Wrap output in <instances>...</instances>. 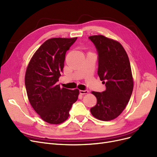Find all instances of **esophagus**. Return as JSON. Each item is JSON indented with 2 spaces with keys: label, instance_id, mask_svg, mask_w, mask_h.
Segmentation results:
<instances>
[{
  "label": "esophagus",
  "instance_id": "obj_1",
  "mask_svg": "<svg viewBox=\"0 0 157 157\" xmlns=\"http://www.w3.org/2000/svg\"><path fill=\"white\" fill-rule=\"evenodd\" d=\"M79 92L81 95H84V94H87L88 93V90H80Z\"/></svg>",
  "mask_w": 157,
  "mask_h": 157
}]
</instances>
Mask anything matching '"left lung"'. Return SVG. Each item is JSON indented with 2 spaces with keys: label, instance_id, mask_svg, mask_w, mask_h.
<instances>
[{
  "label": "left lung",
  "instance_id": "left-lung-1",
  "mask_svg": "<svg viewBox=\"0 0 157 157\" xmlns=\"http://www.w3.org/2000/svg\"><path fill=\"white\" fill-rule=\"evenodd\" d=\"M89 39L98 52V74L106 90L92 92L97 103L90 109L92 115L103 121L119 116L129 101L134 88L129 58L119 42L103 35H93Z\"/></svg>",
  "mask_w": 157,
  "mask_h": 157
}]
</instances>
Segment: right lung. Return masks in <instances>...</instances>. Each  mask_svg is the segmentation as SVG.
<instances>
[{"label": "right lung", "instance_id": "obj_1", "mask_svg": "<svg viewBox=\"0 0 157 157\" xmlns=\"http://www.w3.org/2000/svg\"><path fill=\"white\" fill-rule=\"evenodd\" d=\"M77 37L52 38L46 40L33 54L27 65L25 84L28 99L44 121L59 124L69 117L77 101L78 89L60 88L57 84L63 71L65 54Z\"/></svg>", "mask_w": 157, "mask_h": 157}]
</instances>
